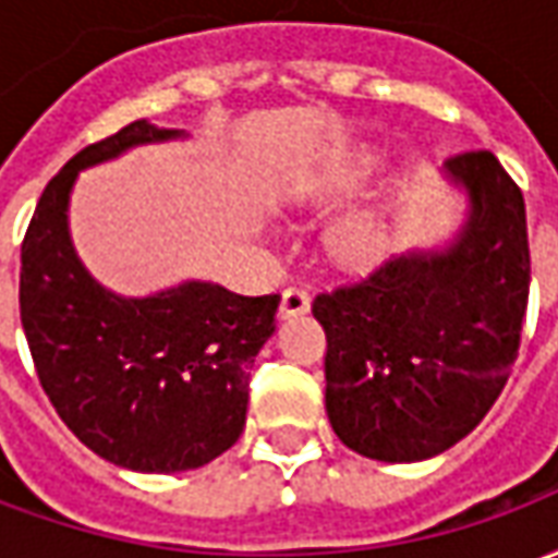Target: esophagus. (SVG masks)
I'll return each mask as SVG.
<instances>
[{
	"label": "esophagus",
	"instance_id": "obj_1",
	"mask_svg": "<svg viewBox=\"0 0 558 558\" xmlns=\"http://www.w3.org/2000/svg\"><path fill=\"white\" fill-rule=\"evenodd\" d=\"M307 311H311V295H307V292L299 290V287H287V290L280 292V307H278L280 319L307 314Z\"/></svg>",
	"mask_w": 558,
	"mask_h": 558
}]
</instances>
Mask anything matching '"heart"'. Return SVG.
Wrapping results in <instances>:
<instances>
[{
  "label": "heart",
  "mask_w": 558,
  "mask_h": 558,
  "mask_svg": "<svg viewBox=\"0 0 558 558\" xmlns=\"http://www.w3.org/2000/svg\"><path fill=\"white\" fill-rule=\"evenodd\" d=\"M383 167V151L376 146L352 148L316 184V196H343L359 191ZM331 247L347 266H371L388 247V218L383 208L367 206L340 220L331 232Z\"/></svg>",
  "instance_id": "obj_1"
}]
</instances>
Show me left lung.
<instances>
[{
    "label": "left lung",
    "instance_id": "left-lung-1",
    "mask_svg": "<svg viewBox=\"0 0 558 558\" xmlns=\"http://www.w3.org/2000/svg\"><path fill=\"white\" fill-rule=\"evenodd\" d=\"M466 194L451 242L316 295L326 412L338 439L383 463L448 451L502 395L529 302L526 206L490 151L445 160Z\"/></svg>",
    "mask_w": 558,
    "mask_h": 558
}]
</instances>
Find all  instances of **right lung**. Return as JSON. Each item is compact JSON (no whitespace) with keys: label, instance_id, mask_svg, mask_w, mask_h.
<instances>
[{"label":"right lung","instance_id":"1","mask_svg":"<svg viewBox=\"0 0 558 558\" xmlns=\"http://www.w3.org/2000/svg\"><path fill=\"white\" fill-rule=\"evenodd\" d=\"M179 137L140 119L77 151L44 187L20 247V323L47 398L80 442L134 472L199 469L235 445L280 302L208 280L125 299L80 263L68 230L80 170Z\"/></svg>","mask_w":558,"mask_h":558}]
</instances>
